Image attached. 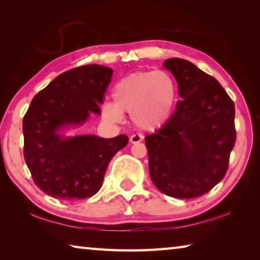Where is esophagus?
Masks as SVG:
<instances>
[{
  "instance_id": "obj_1",
  "label": "esophagus",
  "mask_w": 260,
  "mask_h": 260,
  "mask_svg": "<svg viewBox=\"0 0 260 260\" xmlns=\"http://www.w3.org/2000/svg\"><path fill=\"white\" fill-rule=\"evenodd\" d=\"M143 139H144V136L142 134H134L131 136L129 141H131V143H139V142H141V141H143Z\"/></svg>"
}]
</instances>
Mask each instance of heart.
Here are the masks:
<instances>
[{"instance_id": "1", "label": "heart", "mask_w": 260, "mask_h": 260, "mask_svg": "<svg viewBox=\"0 0 260 260\" xmlns=\"http://www.w3.org/2000/svg\"><path fill=\"white\" fill-rule=\"evenodd\" d=\"M112 95L114 102L102 105L105 119L121 121L127 112L140 129L153 131L169 119L177 100V86L167 72H139L117 81Z\"/></svg>"}]
</instances>
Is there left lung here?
<instances>
[{"mask_svg":"<svg viewBox=\"0 0 260 260\" xmlns=\"http://www.w3.org/2000/svg\"><path fill=\"white\" fill-rule=\"evenodd\" d=\"M162 67L178 82L174 113L146 138L155 186L175 199H195L225 177L236 131L235 107L213 77L189 60L169 58Z\"/></svg>","mask_w":260,"mask_h":260,"instance_id":"8db88e82","label":"left lung"}]
</instances>
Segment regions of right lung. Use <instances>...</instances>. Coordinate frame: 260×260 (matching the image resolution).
<instances>
[{
	"label": "right lung",
	"instance_id": "add662e5",
	"mask_svg": "<svg viewBox=\"0 0 260 260\" xmlns=\"http://www.w3.org/2000/svg\"><path fill=\"white\" fill-rule=\"evenodd\" d=\"M112 74V69L96 64L69 70L30 102L23 120L24 157L35 184L47 195L64 201L89 199L102 187L110 160L128 143L124 134L103 139L61 133L101 114Z\"/></svg>",
	"mask_w": 260,
	"mask_h": 260
}]
</instances>
